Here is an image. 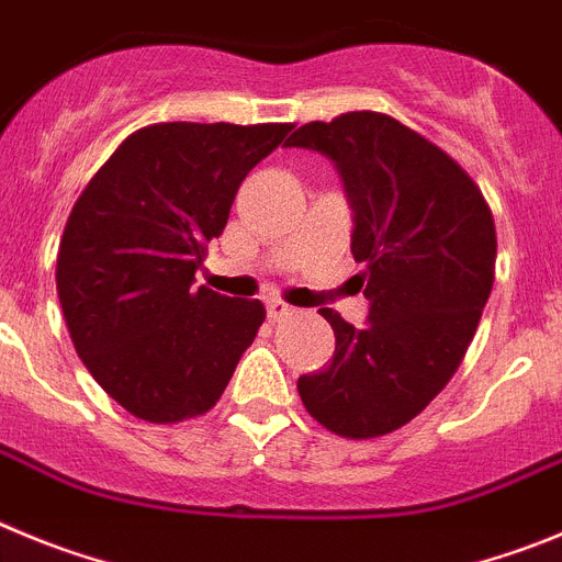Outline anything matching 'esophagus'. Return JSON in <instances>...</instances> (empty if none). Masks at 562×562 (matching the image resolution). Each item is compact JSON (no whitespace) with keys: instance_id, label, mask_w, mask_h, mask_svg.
<instances>
[{"instance_id":"obj_1","label":"esophagus","mask_w":562,"mask_h":562,"mask_svg":"<svg viewBox=\"0 0 562 562\" xmlns=\"http://www.w3.org/2000/svg\"><path fill=\"white\" fill-rule=\"evenodd\" d=\"M266 313H269L271 318H285V316H291L293 307L285 305V302H280V300H269L266 302Z\"/></svg>"}]
</instances>
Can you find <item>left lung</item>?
<instances>
[{"instance_id":"1","label":"left lung","mask_w":562,"mask_h":562,"mask_svg":"<svg viewBox=\"0 0 562 562\" xmlns=\"http://www.w3.org/2000/svg\"><path fill=\"white\" fill-rule=\"evenodd\" d=\"M285 145L318 150L341 176L369 300L363 327L322 307L336 352L296 389L333 434L383 437L437 397L473 341L493 291V215L451 156L378 111L307 123Z\"/></svg>"}]
</instances>
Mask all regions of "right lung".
Instances as JSON below:
<instances>
[{
  "mask_svg": "<svg viewBox=\"0 0 562 562\" xmlns=\"http://www.w3.org/2000/svg\"><path fill=\"white\" fill-rule=\"evenodd\" d=\"M291 125L161 123L86 184L60 237L58 300L80 361L134 417L210 412L266 311L195 288L237 187Z\"/></svg>",
  "mask_w": 562,
  "mask_h": 562,
  "instance_id": "add662e5",
  "label": "right lung"
}]
</instances>
